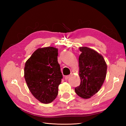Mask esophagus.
<instances>
[{
  "mask_svg": "<svg viewBox=\"0 0 126 126\" xmlns=\"http://www.w3.org/2000/svg\"><path fill=\"white\" fill-rule=\"evenodd\" d=\"M69 77H70V75L66 76L65 77V80H67V79H69Z\"/></svg>",
  "mask_w": 126,
  "mask_h": 126,
  "instance_id": "34e87169",
  "label": "esophagus"
}]
</instances>
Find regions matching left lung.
<instances>
[{
    "instance_id": "1",
    "label": "left lung",
    "mask_w": 126,
    "mask_h": 126,
    "mask_svg": "<svg viewBox=\"0 0 126 126\" xmlns=\"http://www.w3.org/2000/svg\"><path fill=\"white\" fill-rule=\"evenodd\" d=\"M79 76L81 83L75 88L76 94L84 99L97 93L105 80L107 65L103 56L88 47H79Z\"/></svg>"
}]
</instances>
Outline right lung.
I'll use <instances>...</instances> for the list:
<instances>
[{"label":"right lung","instance_id":"1","mask_svg":"<svg viewBox=\"0 0 126 126\" xmlns=\"http://www.w3.org/2000/svg\"><path fill=\"white\" fill-rule=\"evenodd\" d=\"M57 56V48H38L25 64L26 84L34 97L43 103L52 102L58 95L63 76Z\"/></svg>","mask_w":126,"mask_h":126}]
</instances>
